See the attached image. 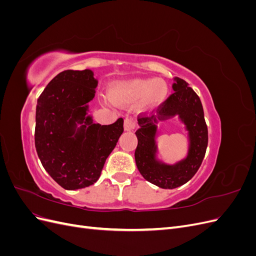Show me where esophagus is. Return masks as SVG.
<instances>
[{"mask_svg":"<svg viewBox=\"0 0 256 256\" xmlns=\"http://www.w3.org/2000/svg\"><path fill=\"white\" fill-rule=\"evenodd\" d=\"M136 128V122L134 118H127L125 120H124V129L126 131H132Z\"/></svg>","mask_w":256,"mask_h":256,"instance_id":"esophagus-1","label":"esophagus"}]
</instances>
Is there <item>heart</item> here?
Instances as JSON below:
<instances>
[{
    "mask_svg": "<svg viewBox=\"0 0 256 256\" xmlns=\"http://www.w3.org/2000/svg\"><path fill=\"white\" fill-rule=\"evenodd\" d=\"M168 85L156 78H132L115 81L110 88V96L116 102L131 104L142 99L144 108L159 106L168 95Z\"/></svg>",
    "mask_w": 256,
    "mask_h": 256,
    "instance_id": "1",
    "label": "heart"
}]
</instances>
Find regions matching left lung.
<instances>
[{
  "label": "left lung",
  "instance_id": "left-lung-1",
  "mask_svg": "<svg viewBox=\"0 0 256 256\" xmlns=\"http://www.w3.org/2000/svg\"><path fill=\"white\" fill-rule=\"evenodd\" d=\"M174 80L173 94L159 106L156 116L138 115L140 128L136 131L138 146L134 158L138 170L147 182L162 189H174L189 182L202 164L208 144V130L200 97L184 80ZM175 114L180 116L188 130L190 150L184 160L168 166L156 159V124Z\"/></svg>",
  "mask_w": 256,
  "mask_h": 256
}]
</instances>
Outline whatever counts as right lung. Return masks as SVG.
Returning a JSON list of instances; mask_svg holds the SVG:
<instances>
[{
	"mask_svg": "<svg viewBox=\"0 0 256 256\" xmlns=\"http://www.w3.org/2000/svg\"><path fill=\"white\" fill-rule=\"evenodd\" d=\"M97 84L90 69L64 70L37 99L36 152L46 171L66 190L96 182L124 132L122 118L102 126L86 115Z\"/></svg>",
	"mask_w": 256,
	"mask_h": 256,
	"instance_id": "add662e5",
	"label": "right lung"
}]
</instances>
